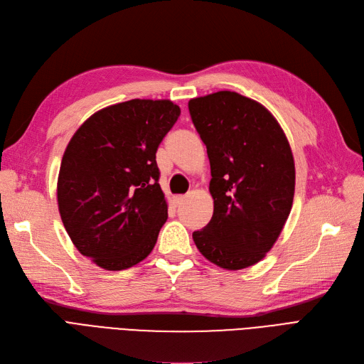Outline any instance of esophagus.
<instances>
[{
    "label": "esophagus",
    "mask_w": 364,
    "mask_h": 364,
    "mask_svg": "<svg viewBox=\"0 0 364 364\" xmlns=\"http://www.w3.org/2000/svg\"><path fill=\"white\" fill-rule=\"evenodd\" d=\"M185 196H176V197H174L173 198V203H174V206H181L182 205V203L185 201Z\"/></svg>",
    "instance_id": "1"
}]
</instances>
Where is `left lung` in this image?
Instances as JSON below:
<instances>
[{
	"label": "left lung",
	"instance_id": "8db88e82",
	"mask_svg": "<svg viewBox=\"0 0 364 364\" xmlns=\"http://www.w3.org/2000/svg\"><path fill=\"white\" fill-rule=\"evenodd\" d=\"M206 144L213 198L210 223L193 232L198 251L227 270L266 257L291 212L296 168L274 116L258 101L220 91L188 103Z\"/></svg>",
	"mask_w": 364,
	"mask_h": 364
}]
</instances>
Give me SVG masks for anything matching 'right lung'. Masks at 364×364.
Listing matches in <instances>:
<instances>
[{
  "mask_svg": "<svg viewBox=\"0 0 364 364\" xmlns=\"http://www.w3.org/2000/svg\"><path fill=\"white\" fill-rule=\"evenodd\" d=\"M170 100H129L90 116L67 144L58 209L77 251L106 270L146 258L167 221L156 149L178 121Z\"/></svg>",
  "mask_w": 364,
  "mask_h": 364,
  "instance_id": "right-lung-1",
  "label": "right lung"
}]
</instances>
